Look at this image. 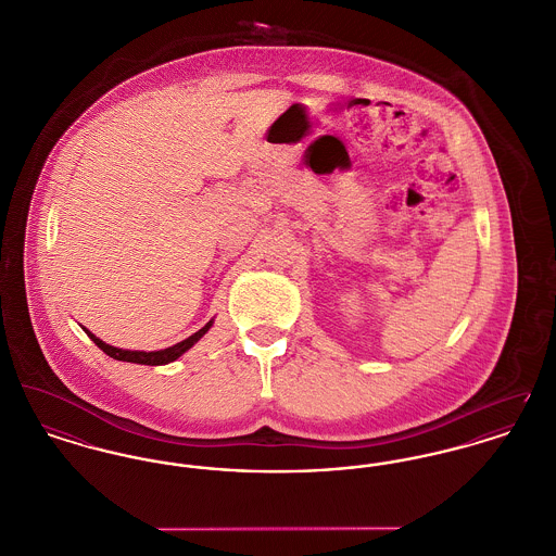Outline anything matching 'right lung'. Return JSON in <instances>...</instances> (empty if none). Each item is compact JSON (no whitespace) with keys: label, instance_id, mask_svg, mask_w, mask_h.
Listing matches in <instances>:
<instances>
[{"label":"right lung","instance_id":"right-lung-1","mask_svg":"<svg viewBox=\"0 0 556 556\" xmlns=\"http://www.w3.org/2000/svg\"><path fill=\"white\" fill-rule=\"evenodd\" d=\"M212 328V321L201 328L199 332H194L192 337H188L186 341L177 342L169 349H163V351H125V349H118V346H112V344H105L101 339H97L94 334H90L88 330H85L86 334L94 341V344L110 357L118 359V362H130V364H143V366H163V364H169L173 359H177L181 353H186L194 342L199 341L207 330Z\"/></svg>","mask_w":556,"mask_h":556}]
</instances>
